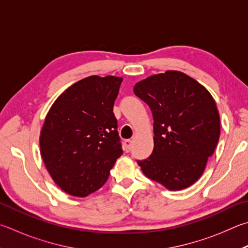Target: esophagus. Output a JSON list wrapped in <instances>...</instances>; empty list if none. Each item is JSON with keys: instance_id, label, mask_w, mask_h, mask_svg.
Returning a JSON list of instances; mask_svg holds the SVG:
<instances>
[{"instance_id": "34e87169", "label": "esophagus", "mask_w": 248, "mask_h": 248, "mask_svg": "<svg viewBox=\"0 0 248 248\" xmlns=\"http://www.w3.org/2000/svg\"><path fill=\"white\" fill-rule=\"evenodd\" d=\"M132 147V140H125L124 141V150L125 152H130Z\"/></svg>"}]
</instances>
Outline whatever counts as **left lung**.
I'll return each instance as SVG.
<instances>
[{"mask_svg": "<svg viewBox=\"0 0 248 248\" xmlns=\"http://www.w3.org/2000/svg\"><path fill=\"white\" fill-rule=\"evenodd\" d=\"M133 92L150 106L154 150L138 160L143 173L170 191L201 178L220 137V116L205 87L190 76L167 70L140 81Z\"/></svg>", "mask_w": 248, "mask_h": 248, "instance_id": "left-lung-1", "label": "left lung"}]
</instances>
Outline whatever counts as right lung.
Segmentation results:
<instances>
[{
    "label": "right lung",
    "instance_id": "right-lung-1",
    "mask_svg": "<svg viewBox=\"0 0 248 248\" xmlns=\"http://www.w3.org/2000/svg\"><path fill=\"white\" fill-rule=\"evenodd\" d=\"M121 82L115 76H90L65 90L47 112L40 151L67 194L85 197L101 188L123 154L112 112Z\"/></svg>",
    "mask_w": 248,
    "mask_h": 248
}]
</instances>
